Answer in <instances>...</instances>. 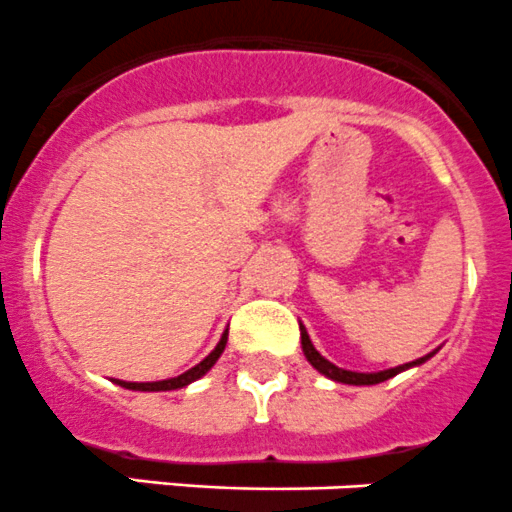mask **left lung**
I'll use <instances>...</instances> for the list:
<instances>
[{"label": "left lung", "instance_id": "obj_1", "mask_svg": "<svg viewBox=\"0 0 512 512\" xmlns=\"http://www.w3.org/2000/svg\"><path fill=\"white\" fill-rule=\"evenodd\" d=\"M300 340H302V352H305L307 362H310L312 367H315L317 372H322L325 377H330V380L335 382H345V385H377V382H385L390 380V377H395L398 372L408 370V367H415V365H423L428 357H433L435 352H430V355L425 357H418V360L413 362H405V365H398V367H390V370H380V372H352V370H342V367L332 365L330 360H325V357L320 355V352L315 350V345H312L310 335H307L305 327L300 325Z\"/></svg>", "mask_w": 512, "mask_h": 512}]
</instances>
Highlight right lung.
Wrapping results in <instances>:
<instances>
[{
  "instance_id": "add662e5",
  "label": "right lung",
  "mask_w": 512,
  "mask_h": 512,
  "mask_svg": "<svg viewBox=\"0 0 512 512\" xmlns=\"http://www.w3.org/2000/svg\"><path fill=\"white\" fill-rule=\"evenodd\" d=\"M225 345H227V330L222 332L220 342H217L215 350L210 352V355L205 357V360L200 362V365L190 367L187 372H182V375L177 377H170V380H157V382H127V380H114L119 385V388H127V390H142V393H160V390H177V388H185V385H190V382L200 380L202 375H205L207 370H210L212 365L217 362V357L225 352Z\"/></svg>"
}]
</instances>
